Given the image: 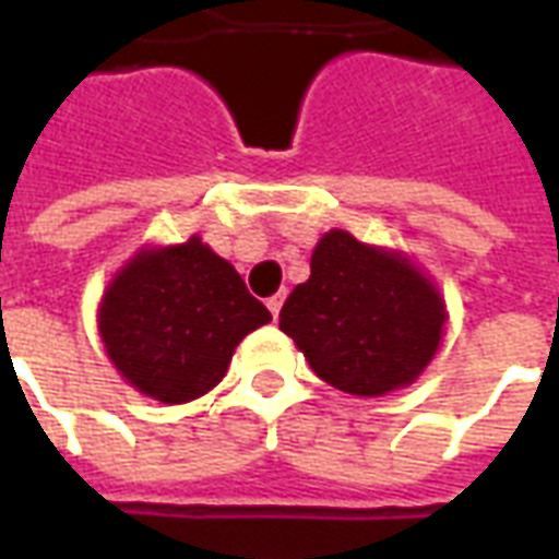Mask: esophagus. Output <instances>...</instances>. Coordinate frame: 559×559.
I'll list each match as a JSON object with an SVG mask.
<instances>
[{
	"label": "esophagus",
	"instance_id": "1",
	"mask_svg": "<svg viewBox=\"0 0 559 559\" xmlns=\"http://www.w3.org/2000/svg\"><path fill=\"white\" fill-rule=\"evenodd\" d=\"M284 298H287V293H275V296H272L270 301H266V308L272 310V317H275V319H278L281 305H284Z\"/></svg>",
	"mask_w": 559,
	"mask_h": 559
}]
</instances>
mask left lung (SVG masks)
<instances>
[{
  "mask_svg": "<svg viewBox=\"0 0 559 559\" xmlns=\"http://www.w3.org/2000/svg\"><path fill=\"white\" fill-rule=\"evenodd\" d=\"M445 322V298L407 254L331 228L313 249L310 278L284 301L278 325L322 381L374 399L425 372Z\"/></svg>",
  "mask_w": 559,
  "mask_h": 559,
  "instance_id": "obj_1",
  "label": "left lung"
}]
</instances>
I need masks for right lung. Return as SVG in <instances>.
I'll return each instance as SVG.
<instances>
[{"label":"right lung","instance_id":"obj_1","mask_svg":"<svg viewBox=\"0 0 559 559\" xmlns=\"http://www.w3.org/2000/svg\"><path fill=\"white\" fill-rule=\"evenodd\" d=\"M270 319L240 272L190 237L128 258L105 287L96 322L110 364L138 393L187 404L223 381L242 336Z\"/></svg>","mask_w":559,"mask_h":559}]
</instances>
